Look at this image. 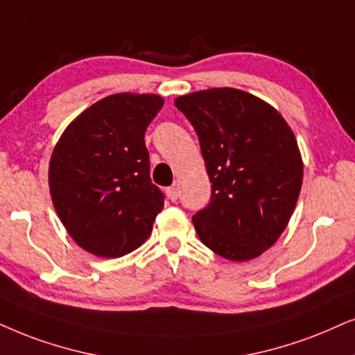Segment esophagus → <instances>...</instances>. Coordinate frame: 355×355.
Instances as JSON below:
<instances>
[{
	"label": "esophagus",
	"mask_w": 355,
	"mask_h": 355,
	"mask_svg": "<svg viewBox=\"0 0 355 355\" xmlns=\"http://www.w3.org/2000/svg\"><path fill=\"white\" fill-rule=\"evenodd\" d=\"M178 195H180V193H178V188L177 187H168L167 188V196H168L170 201H177L178 200Z\"/></svg>",
	"instance_id": "obj_1"
}]
</instances>
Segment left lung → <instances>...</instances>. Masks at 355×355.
<instances>
[{
  "mask_svg": "<svg viewBox=\"0 0 355 355\" xmlns=\"http://www.w3.org/2000/svg\"><path fill=\"white\" fill-rule=\"evenodd\" d=\"M175 106L200 139L211 200L193 216L201 242L234 262L259 257L285 231L303 182L297 139L275 107L248 92L211 88Z\"/></svg>",
  "mask_w": 355,
  "mask_h": 355,
  "instance_id": "1",
  "label": "left lung"
}]
</instances>
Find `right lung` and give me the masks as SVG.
Masks as SVG:
<instances>
[{
    "label": "right lung",
    "mask_w": 355,
    "mask_h": 355,
    "mask_svg": "<svg viewBox=\"0 0 355 355\" xmlns=\"http://www.w3.org/2000/svg\"><path fill=\"white\" fill-rule=\"evenodd\" d=\"M162 106L159 95L106 96L58 139L49 165L52 203L87 252L123 257L150 236L164 193L150 180L144 134Z\"/></svg>",
    "instance_id": "1"
}]
</instances>
